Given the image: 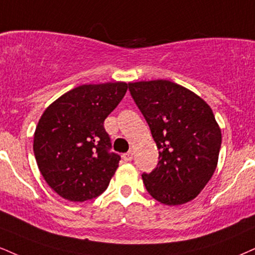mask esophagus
<instances>
[{"mask_svg":"<svg viewBox=\"0 0 255 255\" xmlns=\"http://www.w3.org/2000/svg\"><path fill=\"white\" fill-rule=\"evenodd\" d=\"M122 159H124L125 161H131V159H133V153L131 152L125 153V154L122 155Z\"/></svg>","mask_w":255,"mask_h":255,"instance_id":"1","label":"esophagus"}]
</instances>
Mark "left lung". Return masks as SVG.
Returning <instances> with one entry per match:
<instances>
[{"label":"left lung","mask_w":255,"mask_h":255,"mask_svg":"<svg viewBox=\"0 0 255 255\" xmlns=\"http://www.w3.org/2000/svg\"><path fill=\"white\" fill-rule=\"evenodd\" d=\"M128 88L159 149L157 167L142 173L146 190L162 204L190 202L217 166L222 135L213 110L195 93L166 79Z\"/></svg>","instance_id":"obj_1"}]
</instances>
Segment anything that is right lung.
Instances as JSON below:
<instances>
[{"label":"right lung","instance_id":"obj_1","mask_svg":"<svg viewBox=\"0 0 255 255\" xmlns=\"http://www.w3.org/2000/svg\"><path fill=\"white\" fill-rule=\"evenodd\" d=\"M125 82L84 84L47 107L34 133V155L46 183L71 202L108 188L121 157L110 152L104 120L126 95Z\"/></svg>","mask_w":255,"mask_h":255}]
</instances>
